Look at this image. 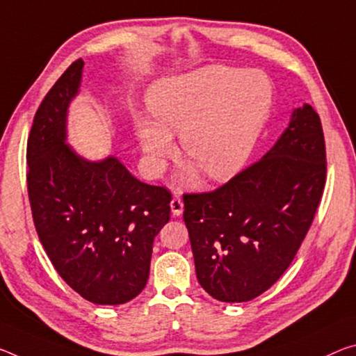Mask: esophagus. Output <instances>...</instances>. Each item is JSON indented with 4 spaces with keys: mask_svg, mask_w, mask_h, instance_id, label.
I'll use <instances>...</instances> for the list:
<instances>
[{
    "mask_svg": "<svg viewBox=\"0 0 356 356\" xmlns=\"http://www.w3.org/2000/svg\"><path fill=\"white\" fill-rule=\"evenodd\" d=\"M171 212H172V216H176V217L182 216L184 202H182V200L179 198V196H176V198H172V201H171Z\"/></svg>",
    "mask_w": 356,
    "mask_h": 356,
    "instance_id": "esophagus-1",
    "label": "esophagus"
}]
</instances>
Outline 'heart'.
<instances>
[{"label": "heart", "instance_id": "b5f03b06", "mask_svg": "<svg viewBox=\"0 0 356 356\" xmlns=\"http://www.w3.org/2000/svg\"><path fill=\"white\" fill-rule=\"evenodd\" d=\"M152 120L136 118L140 150L154 171L174 154L172 136L204 176L227 182L245 168L266 125L273 86L258 71L206 66L156 81L149 88ZM190 168L187 182H193Z\"/></svg>", "mask_w": 356, "mask_h": 356}]
</instances>
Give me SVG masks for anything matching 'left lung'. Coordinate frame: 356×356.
I'll list each match as a JSON object with an SVG mask.
<instances>
[{
  "label": "left lung",
  "instance_id": "left-lung-1",
  "mask_svg": "<svg viewBox=\"0 0 356 356\" xmlns=\"http://www.w3.org/2000/svg\"><path fill=\"white\" fill-rule=\"evenodd\" d=\"M320 117L291 112L268 154L211 193L185 195L196 277L222 302H245L273 286L306 238L325 188Z\"/></svg>",
  "mask_w": 356,
  "mask_h": 356
}]
</instances>
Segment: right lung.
<instances>
[{"label":"right lung","instance_id":"right-lung-1","mask_svg":"<svg viewBox=\"0 0 356 356\" xmlns=\"http://www.w3.org/2000/svg\"><path fill=\"white\" fill-rule=\"evenodd\" d=\"M82 70V60L67 67L36 112L26 147L28 196L60 277L87 301L117 306L147 284L171 193L140 182L114 155L92 161L67 144V111Z\"/></svg>","mask_w":356,"mask_h":356}]
</instances>
